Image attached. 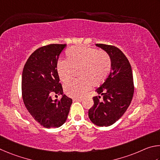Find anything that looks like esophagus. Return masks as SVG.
Returning <instances> with one entry per match:
<instances>
[{
  "mask_svg": "<svg viewBox=\"0 0 160 160\" xmlns=\"http://www.w3.org/2000/svg\"><path fill=\"white\" fill-rule=\"evenodd\" d=\"M82 100H83V98H74V99H73V101H82Z\"/></svg>",
  "mask_w": 160,
  "mask_h": 160,
  "instance_id": "obj_1",
  "label": "esophagus"
}]
</instances>
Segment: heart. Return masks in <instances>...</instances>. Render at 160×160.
I'll list each match as a JSON object with an SVG mask.
<instances>
[{"label":"heart","instance_id":"1","mask_svg":"<svg viewBox=\"0 0 160 160\" xmlns=\"http://www.w3.org/2000/svg\"><path fill=\"white\" fill-rule=\"evenodd\" d=\"M111 67V58L105 51L77 46L66 50L65 61L58 62L56 72L61 82L67 83L77 70V77L80 79L67 83L64 89L67 96L78 98L88 91L91 85L98 87L102 84L110 74Z\"/></svg>","mask_w":160,"mask_h":160}]
</instances>
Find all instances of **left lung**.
I'll return each mask as SVG.
<instances>
[{
  "label": "left lung",
  "mask_w": 160,
  "mask_h": 160,
  "mask_svg": "<svg viewBox=\"0 0 160 160\" xmlns=\"http://www.w3.org/2000/svg\"><path fill=\"white\" fill-rule=\"evenodd\" d=\"M96 46L108 53L112 60V70L105 82L96 92L102 96L93 98L94 105L88 110L91 121L98 127L114 124L127 111L133 98L134 86L131 64L118 48L105 44Z\"/></svg>",
  "instance_id": "1"
}]
</instances>
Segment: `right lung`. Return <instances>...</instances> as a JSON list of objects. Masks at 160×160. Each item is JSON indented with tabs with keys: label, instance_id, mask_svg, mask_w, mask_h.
Listing matches in <instances>:
<instances>
[{
	"label": "right lung",
	"instance_id": "right-lung-1",
	"mask_svg": "<svg viewBox=\"0 0 160 160\" xmlns=\"http://www.w3.org/2000/svg\"><path fill=\"white\" fill-rule=\"evenodd\" d=\"M66 44H50L36 50L28 58L22 77L24 105L31 115L47 128H58L66 122L72 100L63 93L57 72L59 55ZM52 92L62 95L52 100Z\"/></svg>",
	"mask_w": 160,
	"mask_h": 160
}]
</instances>
